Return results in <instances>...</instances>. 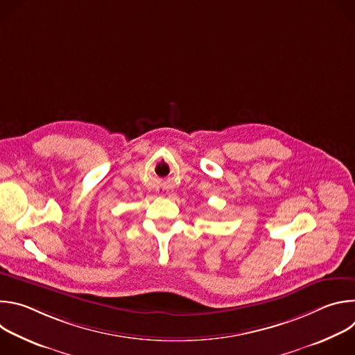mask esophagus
<instances>
[{
	"mask_svg": "<svg viewBox=\"0 0 355 355\" xmlns=\"http://www.w3.org/2000/svg\"><path fill=\"white\" fill-rule=\"evenodd\" d=\"M162 195H164V193H163V192H162Z\"/></svg>",
	"mask_w": 355,
	"mask_h": 355,
	"instance_id": "1",
	"label": "esophagus"
}]
</instances>
